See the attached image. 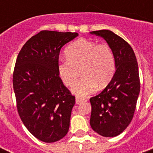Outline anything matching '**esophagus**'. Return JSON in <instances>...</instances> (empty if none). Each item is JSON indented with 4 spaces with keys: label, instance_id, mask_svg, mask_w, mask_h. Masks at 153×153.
Listing matches in <instances>:
<instances>
[{
    "label": "esophagus",
    "instance_id": "obj_1",
    "mask_svg": "<svg viewBox=\"0 0 153 153\" xmlns=\"http://www.w3.org/2000/svg\"><path fill=\"white\" fill-rule=\"evenodd\" d=\"M84 100H85L84 98H79V97H76V98H75V102H76V104H79V103H81L82 102H83Z\"/></svg>",
    "mask_w": 153,
    "mask_h": 153
}]
</instances>
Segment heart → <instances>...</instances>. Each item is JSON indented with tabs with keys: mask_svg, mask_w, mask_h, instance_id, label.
Masks as SVG:
<instances>
[{
	"mask_svg": "<svg viewBox=\"0 0 153 153\" xmlns=\"http://www.w3.org/2000/svg\"><path fill=\"white\" fill-rule=\"evenodd\" d=\"M67 59L58 64V74L65 86H71L79 76L82 78L73 86V93L86 96L109 83L116 69L112 49L107 44H97L86 39L72 43L66 50Z\"/></svg>",
	"mask_w": 153,
	"mask_h": 153,
	"instance_id": "1",
	"label": "heart"
}]
</instances>
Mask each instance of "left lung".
I'll return each instance as SVG.
<instances>
[{"mask_svg":"<svg viewBox=\"0 0 153 153\" xmlns=\"http://www.w3.org/2000/svg\"><path fill=\"white\" fill-rule=\"evenodd\" d=\"M102 37L114 54L116 71L99 94L90 99V124L94 131L114 137L126 129L134 115L140 94L138 64L133 48L121 37L109 30L91 32Z\"/></svg>","mask_w":153,"mask_h":153,"instance_id":"left-lung-1","label":"left lung"}]
</instances>
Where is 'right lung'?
<instances>
[{
	"label": "right lung",
	"instance_id": "obj_1",
	"mask_svg": "<svg viewBox=\"0 0 153 153\" xmlns=\"http://www.w3.org/2000/svg\"><path fill=\"white\" fill-rule=\"evenodd\" d=\"M77 32L41 31L27 40L16 61L13 83L18 114L27 130L46 143L69 130L75 97L58 74L59 55Z\"/></svg>",
	"mask_w": 153,
	"mask_h": 153
}]
</instances>
